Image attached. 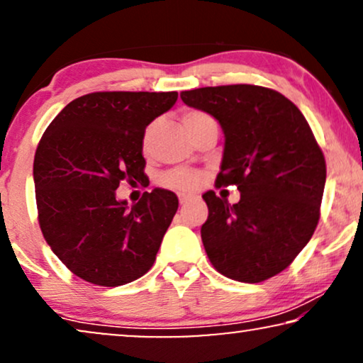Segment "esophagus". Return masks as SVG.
I'll return each mask as SVG.
<instances>
[{
    "label": "esophagus",
    "instance_id": "1",
    "mask_svg": "<svg viewBox=\"0 0 363 363\" xmlns=\"http://www.w3.org/2000/svg\"><path fill=\"white\" fill-rule=\"evenodd\" d=\"M178 200H180V205H186V203H190L193 200V196H188V195H180L178 196Z\"/></svg>",
    "mask_w": 363,
    "mask_h": 363
}]
</instances>
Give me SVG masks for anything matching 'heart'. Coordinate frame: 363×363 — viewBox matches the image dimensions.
<instances>
[{"label":"heart","instance_id":"obj_1","mask_svg":"<svg viewBox=\"0 0 363 363\" xmlns=\"http://www.w3.org/2000/svg\"><path fill=\"white\" fill-rule=\"evenodd\" d=\"M206 121H211V118L208 117L206 113H203L200 111H190L183 116V125L186 127V130L188 128L195 127V125H198V123L206 122ZM153 128H155V123H152V125L147 128L145 145L148 143V138H150ZM198 180H200V178H198L196 173L188 172V170H175V172H170V173H167V175L162 177L163 185L168 188H177V190H191V188L196 186Z\"/></svg>","mask_w":363,"mask_h":363}]
</instances>
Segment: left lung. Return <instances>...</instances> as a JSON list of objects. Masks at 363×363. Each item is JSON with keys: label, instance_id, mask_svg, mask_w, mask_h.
Returning a JSON list of instances; mask_svg holds the SVG:
<instances>
[{"label": "left lung", "instance_id": "left-lung-1", "mask_svg": "<svg viewBox=\"0 0 363 363\" xmlns=\"http://www.w3.org/2000/svg\"><path fill=\"white\" fill-rule=\"evenodd\" d=\"M188 107L210 113L225 133L216 185H236L230 205L206 191L203 246L221 274L261 282L304 250L319 221L325 160L299 108L271 89L236 86L183 91Z\"/></svg>", "mask_w": 363, "mask_h": 363}]
</instances>
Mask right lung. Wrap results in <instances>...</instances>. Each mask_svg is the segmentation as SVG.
<instances>
[{"mask_svg": "<svg viewBox=\"0 0 363 363\" xmlns=\"http://www.w3.org/2000/svg\"><path fill=\"white\" fill-rule=\"evenodd\" d=\"M177 92H94L69 102L34 155L39 226L54 255L81 279L116 287L150 269L178 210L155 188L128 206L121 182L145 178L143 137Z\"/></svg>", "mask_w": 363, "mask_h": 363, "instance_id": "right-lung-1", "label": "right lung"}]
</instances>
